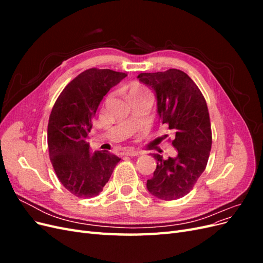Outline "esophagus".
Listing matches in <instances>:
<instances>
[{
  "label": "esophagus",
  "mask_w": 263,
  "mask_h": 263,
  "mask_svg": "<svg viewBox=\"0 0 263 263\" xmlns=\"http://www.w3.org/2000/svg\"><path fill=\"white\" fill-rule=\"evenodd\" d=\"M124 155L125 156H138V155H141V151L135 150L133 148H128L124 151Z\"/></svg>",
  "instance_id": "esophagus-1"
}]
</instances>
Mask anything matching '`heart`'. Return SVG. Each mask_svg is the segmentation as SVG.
<instances>
[{"label": "heart", "mask_w": 263, "mask_h": 263, "mask_svg": "<svg viewBox=\"0 0 263 263\" xmlns=\"http://www.w3.org/2000/svg\"><path fill=\"white\" fill-rule=\"evenodd\" d=\"M141 97H151V93L146 89V87H144L140 84H137V83L132 84L128 90V93H127V98H128V100L130 101Z\"/></svg>", "instance_id": "b5f03b06"}]
</instances>
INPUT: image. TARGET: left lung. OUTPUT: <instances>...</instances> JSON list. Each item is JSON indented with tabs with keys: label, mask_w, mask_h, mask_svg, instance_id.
<instances>
[{
	"label": "left lung",
	"mask_w": 263,
	"mask_h": 263,
	"mask_svg": "<svg viewBox=\"0 0 263 263\" xmlns=\"http://www.w3.org/2000/svg\"><path fill=\"white\" fill-rule=\"evenodd\" d=\"M138 79L156 91L159 117L173 132L172 145L178 153L168 159L153 155L157 168L147 189L160 200H178L190 193L209 161L212 129L208 104L198 86L181 70L140 73Z\"/></svg>",
	"instance_id": "obj_1"
}]
</instances>
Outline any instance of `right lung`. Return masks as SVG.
Listing matches in <instances>:
<instances>
[{
    "mask_svg": "<svg viewBox=\"0 0 263 263\" xmlns=\"http://www.w3.org/2000/svg\"><path fill=\"white\" fill-rule=\"evenodd\" d=\"M125 77L109 69H87L54 102L47 130L50 161L61 184L77 197L98 196L121 160L105 150L90 154L85 139L100 102Z\"/></svg>",
    "mask_w": 263,
    "mask_h": 263,
    "instance_id": "right-lung-1",
    "label": "right lung"
}]
</instances>
